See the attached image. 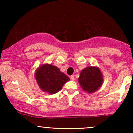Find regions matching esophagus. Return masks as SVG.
Segmentation results:
<instances>
[{
	"mask_svg": "<svg viewBox=\"0 0 133 133\" xmlns=\"http://www.w3.org/2000/svg\"><path fill=\"white\" fill-rule=\"evenodd\" d=\"M70 79H71V81H74V76L73 75L71 76Z\"/></svg>",
	"mask_w": 133,
	"mask_h": 133,
	"instance_id": "1",
	"label": "esophagus"
}]
</instances>
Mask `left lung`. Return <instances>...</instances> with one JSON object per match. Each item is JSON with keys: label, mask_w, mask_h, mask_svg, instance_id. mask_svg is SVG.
<instances>
[{"label": "left lung", "mask_w": 133, "mask_h": 133, "mask_svg": "<svg viewBox=\"0 0 133 133\" xmlns=\"http://www.w3.org/2000/svg\"><path fill=\"white\" fill-rule=\"evenodd\" d=\"M103 82V74L97 66H88L83 69L79 77V83L82 88L91 94L99 90Z\"/></svg>", "instance_id": "1"}]
</instances>
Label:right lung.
<instances>
[{"label": "right lung", "mask_w": 133, "mask_h": 133, "mask_svg": "<svg viewBox=\"0 0 133 133\" xmlns=\"http://www.w3.org/2000/svg\"><path fill=\"white\" fill-rule=\"evenodd\" d=\"M34 75L41 90L50 94L59 92L70 80L59 68L48 63L42 65L36 69Z\"/></svg>", "instance_id": "1"}]
</instances>
